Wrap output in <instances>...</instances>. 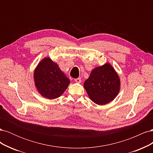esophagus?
I'll return each instance as SVG.
<instances>
[{
    "instance_id": "34e87169",
    "label": "esophagus",
    "mask_w": 153,
    "mask_h": 153,
    "mask_svg": "<svg viewBox=\"0 0 153 153\" xmlns=\"http://www.w3.org/2000/svg\"><path fill=\"white\" fill-rule=\"evenodd\" d=\"M75 82L76 83H80L81 82V78H77L75 79Z\"/></svg>"
}]
</instances>
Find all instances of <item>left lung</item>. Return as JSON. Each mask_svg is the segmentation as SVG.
<instances>
[{
  "label": "left lung",
  "instance_id": "left-lung-1",
  "mask_svg": "<svg viewBox=\"0 0 153 153\" xmlns=\"http://www.w3.org/2000/svg\"><path fill=\"white\" fill-rule=\"evenodd\" d=\"M84 87L89 98L97 105H103L113 101L119 94L121 82L110 64L92 69Z\"/></svg>",
  "mask_w": 153,
  "mask_h": 153
}]
</instances>
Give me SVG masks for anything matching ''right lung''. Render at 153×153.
I'll return each mask as SVG.
<instances>
[{"instance_id":"add662e5","label":"right lung","mask_w":153,"mask_h":153,"mask_svg":"<svg viewBox=\"0 0 153 153\" xmlns=\"http://www.w3.org/2000/svg\"><path fill=\"white\" fill-rule=\"evenodd\" d=\"M34 80L39 93L50 100L61 96L70 84V80L58 64L49 57H45L36 66Z\"/></svg>"}]
</instances>
